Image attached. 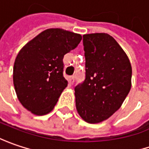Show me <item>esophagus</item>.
Masks as SVG:
<instances>
[{"label":"esophagus","mask_w":149,"mask_h":149,"mask_svg":"<svg viewBox=\"0 0 149 149\" xmlns=\"http://www.w3.org/2000/svg\"><path fill=\"white\" fill-rule=\"evenodd\" d=\"M74 79H75V77H69V83L72 85V84H73V82H74Z\"/></svg>","instance_id":"1"}]
</instances>
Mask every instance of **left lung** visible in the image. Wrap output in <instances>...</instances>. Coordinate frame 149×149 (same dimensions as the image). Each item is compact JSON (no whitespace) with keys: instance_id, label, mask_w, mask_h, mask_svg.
<instances>
[{"instance_id":"obj_1","label":"left lung","mask_w":149,"mask_h":149,"mask_svg":"<svg viewBox=\"0 0 149 149\" xmlns=\"http://www.w3.org/2000/svg\"><path fill=\"white\" fill-rule=\"evenodd\" d=\"M86 77L75 87L82 119L98 123L122 106L132 86V67L125 52L107 33L83 35Z\"/></svg>"}]
</instances>
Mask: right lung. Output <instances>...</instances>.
Here are the masks:
<instances>
[{
    "instance_id": "right-lung-1",
    "label": "right lung",
    "mask_w": 149,
    "mask_h": 149,
    "mask_svg": "<svg viewBox=\"0 0 149 149\" xmlns=\"http://www.w3.org/2000/svg\"><path fill=\"white\" fill-rule=\"evenodd\" d=\"M81 40L80 34L60 28L43 31L17 54L13 83L18 100L38 116L49 113L68 86L63 77V57Z\"/></svg>"
}]
</instances>
